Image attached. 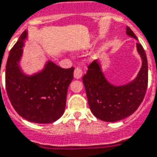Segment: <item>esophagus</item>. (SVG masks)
Instances as JSON below:
<instances>
[{"instance_id": "obj_1", "label": "esophagus", "mask_w": 157, "mask_h": 157, "mask_svg": "<svg viewBox=\"0 0 157 157\" xmlns=\"http://www.w3.org/2000/svg\"><path fill=\"white\" fill-rule=\"evenodd\" d=\"M82 68H80V67H75V71H74V76H75V79H80L82 76Z\"/></svg>"}]
</instances>
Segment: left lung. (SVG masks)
<instances>
[{
    "instance_id": "8db88e82",
    "label": "left lung",
    "mask_w": 157,
    "mask_h": 157,
    "mask_svg": "<svg viewBox=\"0 0 157 157\" xmlns=\"http://www.w3.org/2000/svg\"><path fill=\"white\" fill-rule=\"evenodd\" d=\"M126 34L137 39L132 29L127 26ZM142 59V66L136 78L125 86H116L106 81L97 61L88 66L83 75L88 104L91 112L100 120L114 122L133 114L143 101L148 84V65L142 46L136 44Z\"/></svg>"
}]
</instances>
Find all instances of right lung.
I'll list each match as a JSON object with an SVG mask.
<instances>
[{
	"label": "right lung",
	"mask_w": 157,
	"mask_h": 157,
	"mask_svg": "<svg viewBox=\"0 0 157 157\" xmlns=\"http://www.w3.org/2000/svg\"><path fill=\"white\" fill-rule=\"evenodd\" d=\"M26 31L10 50L6 67V89L11 105L25 120L46 124L63 115L67 89L73 80L74 67L64 69L48 61L42 71L34 75L21 72L19 61Z\"/></svg>",
	"instance_id": "add662e5"
}]
</instances>
